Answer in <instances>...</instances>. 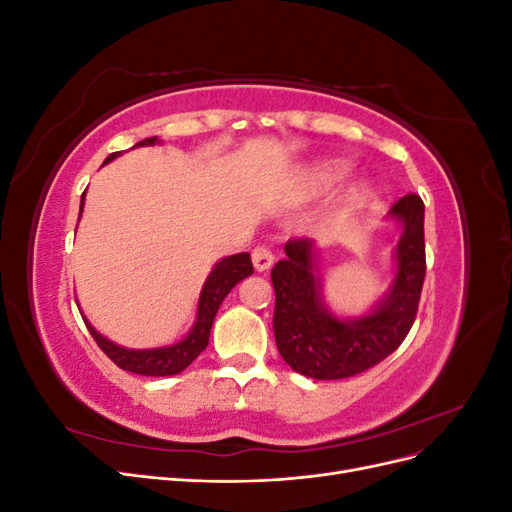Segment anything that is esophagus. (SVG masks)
Wrapping results in <instances>:
<instances>
[{"label":"esophagus","instance_id":"1","mask_svg":"<svg viewBox=\"0 0 512 512\" xmlns=\"http://www.w3.org/2000/svg\"><path fill=\"white\" fill-rule=\"evenodd\" d=\"M273 260H275V256L267 243H260L252 250V262H254L256 271H267L273 265Z\"/></svg>","mask_w":512,"mask_h":512}]
</instances>
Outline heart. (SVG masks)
<instances>
[{
    "instance_id": "heart-1",
    "label": "heart",
    "mask_w": 512,
    "mask_h": 512,
    "mask_svg": "<svg viewBox=\"0 0 512 512\" xmlns=\"http://www.w3.org/2000/svg\"><path fill=\"white\" fill-rule=\"evenodd\" d=\"M344 175H346V168L337 166V164L324 170V179H327V181H337V179H342Z\"/></svg>"
}]
</instances>
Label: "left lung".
I'll use <instances>...</instances> for the list:
<instances>
[{"label":"left lung","mask_w":512,"mask_h":512,"mask_svg":"<svg viewBox=\"0 0 512 512\" xmlns=\"http://www.w3.org/2000/svg\"><path fill=\"white\" fill-rule=\"evenodd\" d=\"M391 215L404 222L395 284L374 314L354 322L337 320L322 307L312 239L294 237L286 243V258L271 269L273 333L277 350L294 371L314 380L352 378L384 361L410 333L427 271L421 196L399 198Z\"/></svg>","instance_id":"left-lung-1"}]
</instances>
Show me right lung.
Instances as JSON below:
<instances>
[{
	"instance_id": "obj_1",
	"label": "right lung",
	"mask_w": 512,
	"mask_h": 512,
	"mask_svg": "<svg viewBox=\"0 0 512 512\" xmlns=\"http://www.w3.org/2000/svg\"><path fill=\"white\" fill-rule=\"evenodd\" d=\"M156 143V136L153 138H145V141L136 143V145H153ZM119 153H111L104 160L111 162L113 158H117ZM83 200L81 198V211H83ZM254 267H252V258L250 254H235L228 256L222 262L215 265V269L211 271V275L207 277L205 288L200 292V301H198V320L194 324V329L190 331V335L183 339V342L168 346V348H158V350H126L121 346H115L113 342L104 339L91 324L85 320L87 329L91 333V337L96 339V344L100 346V350L111 359L117 367L130 371V374H138V376H175L179 371H183L188 367L196 356L203 352L209 344V333L213 327L215 314L222 305V301L226 299V294L235 288L243 277L252 275Z\"/></svg>"
}]
</instances>
